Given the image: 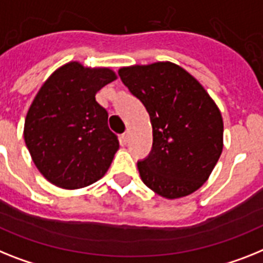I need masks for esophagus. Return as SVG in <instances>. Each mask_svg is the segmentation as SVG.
Masks as SVG:
<instances>
[{"label":"esophagus","instance_id":"esophagus-1","mask_svg":"<svg viewBox=\"0 0 263 263\" xmlns=\"http://www.w3.org/2000/svg\"><path fill=\"white\" fill-rule=\"evenodd\" d=\"M128 140H129V132L125 131L124 134H123V135L120 136V142L123 143V144H127Z\"/></svg>","mask_w":263,"mask_h":263}]
</instances>
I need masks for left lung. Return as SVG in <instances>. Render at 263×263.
<instances>
[{"label":"left lung","instance_id":"obj_1","mask_svg":"<svg viewBox=\"0 0 263 263\" xmlns=\"http://www.w3.org/2000/svg\"><path fill=\"white\" fill-rule=\"evenodd\" d=\"M119 76L151 120L152 149L138 162L143 183L167 199L200 189L223 148V120L210 95L170 61L120 68Z\"/></svg>","mask_w":263,"mask_h":263}]
</instances>
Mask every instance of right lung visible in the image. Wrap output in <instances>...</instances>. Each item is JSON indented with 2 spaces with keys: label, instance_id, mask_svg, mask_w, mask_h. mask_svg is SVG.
Listing matches in <instances>:
<instances>
[{
  "label": "right lung",
  "instance_id": "add662e5",
  "mask_svg": "<svg viewBox=\"0 0 263 263\" xmlns=\"http://www.w3.org/2000/svg\"><path fill=\"white\" fill-rule=\"evenodd\" d=\"M116 79L109 68L70 61L40 88L26 114L24 139L48 182L76 190L105 175L119 140L108 128V112L95 96Z\"/></svg>",
  "mask_w": 263,
  "mask_h": 263
}]
</instances>
